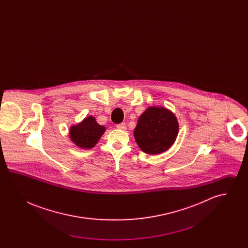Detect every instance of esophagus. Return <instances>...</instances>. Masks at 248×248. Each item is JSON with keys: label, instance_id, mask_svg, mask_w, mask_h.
Masks as SVG:
<instances>
[{"label": "esophagus", "instance_id": "1", "mask_svg": "<svg viewBox=\"0 0 248 248\" xmlns=\"http://www.w3.org/2000/svg\"><path fill=\"white\" fill-rule=\"evenodd\" d=\"M116 127H117L118 129L124 130H124H126V124H125L124 123H122V124H117V125H116Z\"/></svg>", "mask_w": 248, "mask_h": 248}]
</instances>
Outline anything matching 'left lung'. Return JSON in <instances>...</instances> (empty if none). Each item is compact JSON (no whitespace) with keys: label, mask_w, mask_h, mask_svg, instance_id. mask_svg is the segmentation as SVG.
<instances>
[{"label":"left lung","mask_w":248,"mask_h":248,"mask_svg":"<svg viewBox=\"0 0 248 248\" xmlns=\"http://www.w3.org/2000/svg\"><path fill=\"white\" fill-rule=\"evenodd\" d=\"M178 130L179 124L174 112L165 107L151 106L138 120L134 137L143 153L157 155L172 147Z\"/></svg>","instance_id":"left-lung-1"}]
</instances>
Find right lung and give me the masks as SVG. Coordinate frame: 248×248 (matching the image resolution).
<instances>
[{
  "label": "right lung",
  "mask_w": 248,
  "mask_h": 248,
  "mask_svg": "<svg viewBox=\"0 0 248 248\" xmlns=\"http://www.w3.org/2000/svg\"><path fill=\"white\" fill-rule=\"evenodd\" d=\"M105 131L106 127L98 124L94 116L90 115L82 122L71 125L69 135L71 141L77 147L83 150H90L96 145Z\"/></svg>",
  "instance_id": "obj_1"
}]
</instances>
